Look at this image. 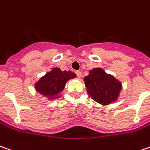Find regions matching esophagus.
<instances>
[{
  "label": "esophagus",
  "instance_id": "1",
  "mask_svg": "<svg viewBox=\"0 0 150 150\" xmlns=\"http://www.w3.org/2000/svg\"><path fill=\"white\" fill-rule=\"evenodd\" d=\"M76 74H77V77H81L82 76V73L80 71H76Z\"/></svg>",
  "mask_w": 150,
  "mask_h": 150
}]
</instances>
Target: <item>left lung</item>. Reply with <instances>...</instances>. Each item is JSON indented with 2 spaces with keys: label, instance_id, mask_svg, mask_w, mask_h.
I'll return each mask as SVG.
<instances>
[{
  "label": "left lung",
  "instance_id": "1",
  "mask_svg": "<svg viewBox=\"0 0 150 150\" xmlns=\"http://www.w3.org/2000/svg\"><path fill=\"white\" fill-rule=\"evenodd\" d=\"M84 83L91 99L102 105L117 101L122 89L121 82L101 68L90 70L89 74L84 77Z\"/></svg>",
  "mask_w": 150,
  "mask_h": 150
}]
</instances>
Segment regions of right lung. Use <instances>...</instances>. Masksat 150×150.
Wrapping results in <instances>:
<instances>
[{"label":"right lung","mask_w":150,"mask_h":150,"mask_svg":"<svg viewBox=\"0 0 150 150\" xmlns=\"http://www.w3.org/2000/svg\"><path fill=\"white\" fill-rule=\"evenodd\" d=\"M75 77L76 74L71 71H61L60 68H54L35 82V88L37 92L52 101L59 98L68 80Z\"/></svg>","instance_id":"right-lung-1"}]
</instances>
